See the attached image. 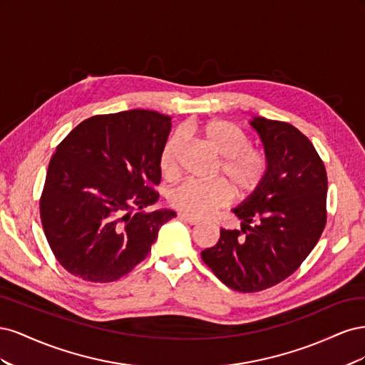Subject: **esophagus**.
<instances>
[{"label": "esophagus", "mask_w": 365, "mask_h": 365, "mask_svg": "<svg viewBox=\"0 0 365 365\" xmlns=\"http://www.w3.org/2000/svg\"><path fill=\"white\" fill-rule=\"evenodd\" d=\"M178 217H180L181 220H184V222L190 224V225H197V224H200V220L192 217V216H187V215H184V213H178Z\"/></svg>", "instance_id": "esophagus-1"}]
</instances>
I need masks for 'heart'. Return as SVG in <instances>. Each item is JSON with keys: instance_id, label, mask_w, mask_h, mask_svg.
Listing matches in <instances>:
<instances>
[{"instance_id": "obj_1", "label": "heart", "mask_w": 365, "mask_h": 365, "mask_svg": "<svg viewBox=\"0 0 365 365\" xmlns=\"http://www.w3.org/2000/svg\"><path fill=\"white\" fill-rule=\"evenodd\" d=\"M197 134L220 157L216 175L226 182L220 180L213 182L185 181L170 192L169 202L187 216L202 219L230 202V188L237 197H247L260 189L269 172V160L262 149L250 146L244 130L227 120L204 121L197 128ZM181 146L182 135L180 132H175L165 141L160 155V168L165 176L175 175Z\"/></svg>"}]
</instances>
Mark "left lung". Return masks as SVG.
<instances>
[{
    "instance_id": "obj_1",
    "label": "left lung",
    "mask_w": 365,
    "mask_h": 365,
    "mask_svg": "<svg viewBox=\"0 0 365 365\" xmlns=\"http://www.w3.org/2000/svg\"><path fill=\"white\" fill-rule=\"evenodd\" d=\"M269 172L233 213L240 230H220L201 252L228 288L257 292L288 279L314 250L326 227L327 175L314 145L289 123L254 117Z\"/></svg>"
}]
</instances>
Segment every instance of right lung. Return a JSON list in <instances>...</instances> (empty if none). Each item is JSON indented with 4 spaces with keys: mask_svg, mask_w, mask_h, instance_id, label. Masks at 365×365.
Instances as JSON below:
<instances>
[{
    "mask_svg": "<svg viewBox=\"0 0 365 365\" xmlns=\"http://www.w3.org/2000/svg\"><path fill=\"white\" fill-rule=\"evenodd\" d=\"M170 120L145 109L94 115L59 143L39 210L54 257L70 274L118 280L146 259L161 225L176 216L140 212L160 197L153 185L161 181Z\"/></svg>",
    "mask_w": 365,
    "mask_h": 365,
    "instance_id": "right-lung-1",
    "label": "right lung"
}]
</instances>
